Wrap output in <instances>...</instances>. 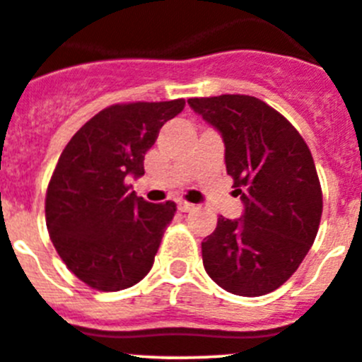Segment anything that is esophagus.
Returning <instances> with one entry per match:
<instances>
[{"instance_id": "34e87169", "label": "esophagus", "mask_w": 362, "mask_h": 362, "mask_svg": "<svg viewBox=\"0 0 362 362\" xmlns=\"http://www.w3.org/2000/svg\"><path fill=\"white\" fill-rule=\"evenodd\" d=\"M177 209H179V211H181V213H188V211H192V209H195V206L190 204V202L179 201V202H177Z\"/></svg>"}]
</instances>
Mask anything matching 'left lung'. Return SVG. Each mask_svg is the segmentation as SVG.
I'll return each instance as SVG.
<instances>
[{
	"label": "left lung",
	"instance_id": "left-lung-1",
	"mask_svg": "<svg viewBox=\"0 0 362 362\" xmlns=\"http://www.w3.org/2000/svg\"><path fill=\"white\" fill-rule=\"evenodd\" d=\"M188 105L222 136L226 170L243 202L240 218L220 216L202 242L206 272L229 293H270L300 267L318 233L323 201L311 151L281 113L252 95Z\"/></svg>",
	"mask_w": 362,
	"mask_h": 362
}]
</instances>
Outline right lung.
<instances>
[{
    "instance_id": "right-lung-1",
    "label": "right lung",
    "mask_w": 362,
    "mask_h": 362,
    "mask_svg": "<svg viewBox=\"0 0 362 362\" xmlns=\"http://www.w3.org/2000/svg\"><path fill=\"white\" fill-rule=\"evenodd\" d=\"M185 99L113 105L78 129L60 154L46 194L51 242L76 277L99 291H119L153 268L174 202L153 204L129 192L161 126Z\"/></svg>"
}]
</instances>
